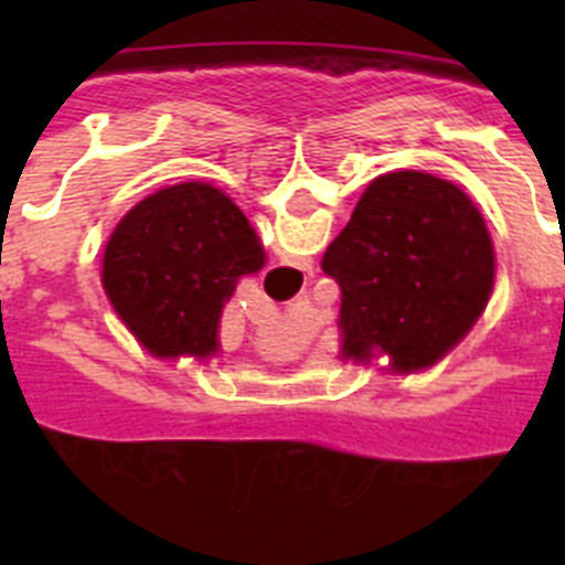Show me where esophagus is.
I'll return each instance as SVG.
<instances>
[{
  "mask_svg": "<svg viewBox=\"0 0 565 565\" xmlns=\"http://www.w3.org/2000/svg\"><path fill=\"white\" fill-rule=\"evenodd\" d=\"M311 271V263H297V266H271L266 271V288L274 294H291L297 286V274Z\"/></svg>",
  "mask_w": 565,
  "mask_h": 565,
  "instance_id": "34e87169",
  "label": "esophagus"
}]
</instances>
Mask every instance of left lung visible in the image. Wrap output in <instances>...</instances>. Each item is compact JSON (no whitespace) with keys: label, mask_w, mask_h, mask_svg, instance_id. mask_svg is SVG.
<instances>
[{"label":"left lung","mask_w":565,"mask_h":565,"mask_svg":"<svg viewBox=\"0 0 565 565\" xmlns=\"http://www.w3.org/2000/svg\"><path fill=\"white\" fill-rule=\"evenodd\" d=\"M322 271L342 291V356L387 353L407 373L436 364L476 326L495 282V252L456 183L407 169L364 189Z\"/></svg>","instance_id":"left-lung-1"}]
</instances>
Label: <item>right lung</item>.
Returning a JSON list of instances; mask_svg holds the SVG:
<instances>
[{
  "instance_id": "add662e5",
  "label": "right lung",
  "mask_w": 565,
  "mask_h": 565,
  "mask_svg": "<svg viewBox=\"0 0 565 565\" xmlns=\"http://www.w3.org/2000/svg\"><path fill=\"white\" fill-rule=\"evenodd\" d=\"M266 254L232 198L178 183L124 214L104 248L102 282L115 313L154 356L217 353V322L243 274Z\"/></svg>"
}]
</instances>
